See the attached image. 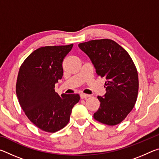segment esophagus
I'll return each instance as SVG.
<instances>
[{
  "instance_id": "obj_1",
  "label": "esophagus",
  "mask_w": 159,
  "mask_h": 159,
  "mask_svg": "<svg viewBox=\"0 0 159 159\" xmlns=\"http://www.w3.org/2000/svg\"><path fill=\"white\" fill-rule=\"evenodd\" d=\"M80 98L81 99H86L88 98H89V97H90V95H87V94H84V93H82L80 94Z\"/></svg>"
}]
</instances>
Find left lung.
<instances>
[{
	"label": "left lung",
	"mask_w": 159,
	"mask_h": 159,
	"mask_svg": "<svg viewBox=\"0 0 159 159\" xmlns=\"http://www.w3.org/2000/svg\"><path fill=\"white\" fill-rule=\"evenodd\" d=\"M95 66L97 74L106 79V93L98 96L100 106L93 117L108 125L120 123L133 109L138 98V71L125 49L111 39L92 40L79 44Z\"/></svg>",
	"instance_id": "8db88e82"
}]
</instances>
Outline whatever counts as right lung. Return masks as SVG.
I'll return each instance as SVG.
<instances>
[{"mask_svg":"<svg viewBox=\"0 0 159 159\" xmlns=\"http://www.w3.org/2000/svg\"><path fill=\"white\" fill-rule=\"evenodd\" d=\"M73 44L45 46L34 50L21 64L16 93L26 116L41 130L55 133L67 125L78 94L55 91V83L63 76L62 62Z\"/></svg>","mask_w":159,"mask_h":159,"instance_id":"1","label":"right lung"}]
</instances>
